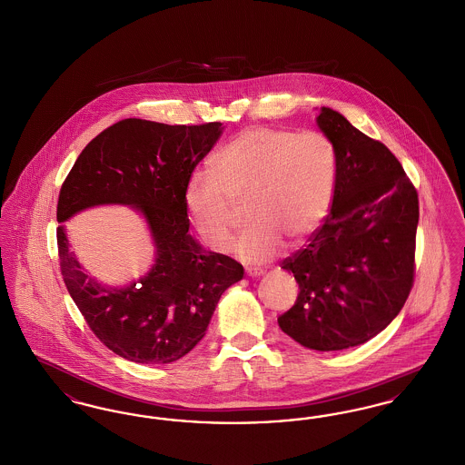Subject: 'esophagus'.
<instances>
[{"mask_svg":"<svg viewBox=\"0 0 465 465\" xmlns=\"http://www.w3.org/2000/svg\"><path fill=\"white\" fill-rule=\"evenodd\" d=\"M247 275L256 279V277H262V275H263V272H262V270H247Z\"/></svg>","mask_w":465,"mask_h":465,"instance_id":"34e87169","label":"esophagus"}]
</instances>
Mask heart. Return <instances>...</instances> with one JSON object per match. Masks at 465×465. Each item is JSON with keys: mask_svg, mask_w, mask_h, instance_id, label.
Listing matches in <instances>:
<instances>
[{"mask_svg": "<svg viewBox=\"0 0 465 465\" xmlns=\"http://www.w3.org/2000/svg\"><path fill=\"white\" fill-rule=\"evenodd\" d=\"M336 171L328 135L251 127L213 158V173L192 174L184 205L203 243L226 252L237 207L245 203L249 226L233 251L247 265H263L284 242L296 247L317 232L331 207Z\"/></svg>", "mask_w": 465, "mask_h": 465, "instance_id": "1", "label": "heart"}]
</instances>
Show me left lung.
<instances>
[{"label": "left lung", "mask_w": 465, "mask_h": 465, "mask_svg": "<svg viewBox=\"0 0 465 465\" xmlns=\"http://www.w3.org/2000/svg\"><path fill=\"white\" fill-rule=\"evenodd\" d=\"M317 127L336 150L331 209L309 243L282 262L300 292L277 321L300 345H361L398 315L415 277L419 193L392 152L321 108Z\"/></svg>", "instance_id": "obj_1"}]
</instances>
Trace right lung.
<instances>
[{
    "mask_svg": "<svg viewBox=\"0 0 465 465\" xmlns=\"http://www.w3.org/2000/svg\"><path fill=\"white\" fill-rule=\"evenodd\" d=\"M223 124L167 125L125 118L95 135L76 158L57 202V222L95 205H131L155 243L150 272L124 288L89 277L57 228L67 291L94 334L114 354L139 364H167L188 354L207 331L223 292L243 277L241 263L203 251L190 233L184 188Z\"/></svg>",
    "mask_w": 465,
    "mask_h": 465,
    "instance_id": "1",
    "label": "right lung"
}]
</instances>
